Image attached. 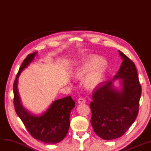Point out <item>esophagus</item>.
Segmentation results:
<instances>
[{
	"label": "esophagus",
	"mask_w": 151,
	"mask_h": 151,
	"mask_svg": "<svg viewBox=\"0 0 151 151\" xmlns=\"http://www.w3.org/2000/svg\"><path fill=\"white\" fill-rule=\"evenodd\" d=\"M78 104H84V103L86 102V99H84L83 98H80V99H78Z\"/></svg>",
	"instance_id": "34e87169"
}]
</instances>
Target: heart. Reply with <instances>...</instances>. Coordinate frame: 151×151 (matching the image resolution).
<instances>
[{
    "label": "heart",
    "mask_w": 151,
    "mask_h": 151,
    "mask_svg": "<svg viewBox=\"0 0 151 151\" xmlns=\"http://www.w3.org/2000/svg\"><path fill=\"white\" fill-rule=\"evenodd\" d=\"M106 67V62L99 56L94 54L89 55L83 62L82 65L78 69L77 76L84 77L89 71H91L86 77V85L89 89H94L101 83L104 77Z\"/></svg>",
    "instance_id": "obj_1"
}]
</instances>
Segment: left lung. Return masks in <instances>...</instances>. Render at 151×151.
Returning a JSON list of instances; mask_svg holds the SVG:
<instances>
[{"mask_svg":"<svg viewBox=\"0 0 151 151\" xmlns=\"http://www.w3.org/2000/svg\"><path fill=\"white\" fill-rule=\"evenodd\" d=\"M121 67L113 80L100 83L92 92L90 104L91 122L93 131L104 139L122 137L135 121L139 111L141 86L134 63L121 51ZM121 78L122 89L113 86V81Z\"/></svg>","mask_w":151,"mask_h":151,"instance_id":"1","label":"left lung"}]
</instances>
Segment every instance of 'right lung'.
Returning <instances> with one entry per match:
<instances>
[{
	"instance_id": "obj_1",
	"label": "right lung",
	"mask_w": 151,
	"mask_h": 151,
	"mask_svg": "<svg viewBox=\"0 0 151 151\" xmlns=\"http://www.w3.org/2000/svg\"><path fill=\"white\" fill-rule=\"evenodd\" d=\"M37 52L29 54L24 60L13 84L14 106L29 133L35 139L48 144H55L65 137L70 127L71 110L75 101L70 96L56 100L42 115H33L22 106L18 91V78L22 71L33 60Z\"/></svg>"
}]
</instances>
